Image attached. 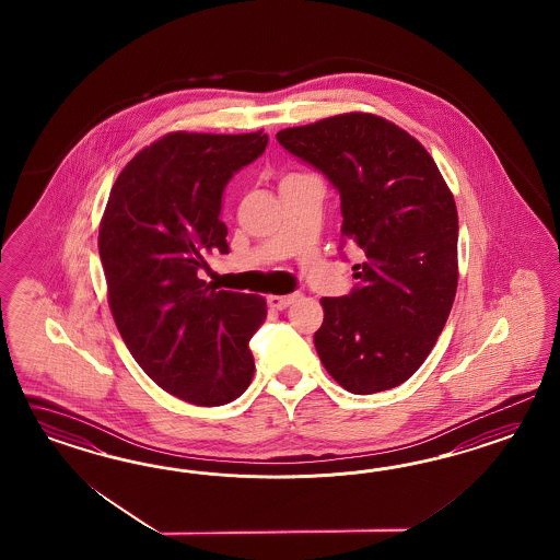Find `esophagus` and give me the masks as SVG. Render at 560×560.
<instances>
[{"label":"esophagus","instance_id":"1","mask_svg":"<svg viewBox=\"0 0 560 560\" xmlns=\"http://www.w3.org/2000/svg\"><path fill=\"white\" fill-rule=\"evenodd\" d=\"M295 300H298V293H293V295H271L269 298V305H271L272 310H285Z\"/></svg>","mask_w":560,"mask_h":560}]
</instances>
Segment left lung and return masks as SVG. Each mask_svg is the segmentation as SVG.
<instances>
[{"label":"left lung","instance_id":"1","mask_svg":"<svg viewBox=\"0 0 560 560\" xmlns=\"http://www.w3.org/2000/svg\"><path fill=\"white\" fill-rule=\"evenodd\" d=\"M340 195V248L365 260L349 295L323 298L314 345L345 390L407 382L447 323L458 288V211L433 158L390 120L349 113L277 133Z\"/></svg>","mask_w":560,"mask_h":560}]
</instances>
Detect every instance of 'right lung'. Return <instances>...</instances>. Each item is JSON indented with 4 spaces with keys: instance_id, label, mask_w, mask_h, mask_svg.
I'll list each match as a JSON object with an SVG mask.
<instances>
[{
    "instance_id": "1",
    "label": "right lung",
    "mask_w": 560,
    "mask_h": 560,
    "mask_svg": "<svg viewBox=\"0 0 560 560\" xmlns=\"http://www.w3.org/2000/svg\"><path fill=\"white\" fill-rule=\"evenodd\" d=\"M267 143L262 131L170 133L122 168L104 209L98 250L120 337L160 388L197 407L236 400L255 375L265 298L215 291L197 272L230 253L223 190Z\"/></svg>"
}]
</instances>
